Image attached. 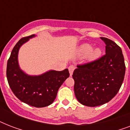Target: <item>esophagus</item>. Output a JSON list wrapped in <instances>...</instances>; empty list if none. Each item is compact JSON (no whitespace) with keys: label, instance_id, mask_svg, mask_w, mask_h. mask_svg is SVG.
Segmentation results:
<instances>
[{"label":"esophagus","instance_id":"34e87169","mask_svg":"<svg viewBox=\"0 0 130 130\" xmlns=\"http://www.w3.org/2000/svg\"><path fill=\"white\" fill-rule=\"evenodd\" d=\"M75 67L74 66V65H70L69 67V73H70V75H72V74H73V71H74V69H75Z\"/></svg>","mask_w":130,"mask_h":130}]
</instances>
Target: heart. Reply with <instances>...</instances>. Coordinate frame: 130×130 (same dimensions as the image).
<instances>
[{
    "instance_id": "1",
    "label": "heart",
    "mask_w": 130,
    "mask_h": 130,
    "mask_svg": "<svg viewBox=\"0 0 130 130\" xmlns=\"http://www.w3.org/2000/svg\"><path fill=\"white\" fill-rule=\"evenodd\" d=\"M92 46L88 44L82 45L80 47V53L84 55H88V54L89 58L90 59H94L100 55L101 51L99 48H96L92 50Z\"/></svg>"
}]
</instances>
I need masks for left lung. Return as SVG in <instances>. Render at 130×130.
Masks as SVG:
<instances>
[{
  "mask_svg": "<svg viewBox=\"0 0 130 130\" xmlns=\"http://www.w3.org/2000/svg\"><path fill=\"white\" fill-rule=\"evenodd\" d=\"M101 39L106 44V53L96 60L77 65L72 75L76 99L88 107H97L111 101L124 79L125 65L121 48L107 38Z\"/></svg>",
  "mask_w": 130,
  "mask_h": 130,
  "instance_id": "8db88e82",
  "label": "left lung"
}]
</instances>
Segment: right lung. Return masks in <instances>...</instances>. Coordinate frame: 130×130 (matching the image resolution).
<instances>
[{"mask_svg":"<svg viewBox=\"0 0 130 130\" xmlns=\"http://www.w3.org/2000/svg\"><path fill=\"white\" fill-rule=\"evenodd\" d=\"M34 35L19 40L7 61V77L13 94L20 101L35 107H44L53 103L57 92L69 76V70L49 71L38 76H29L19 69L17 55L21 45Z\"/></svg>","mask_w":130,"mask_h":130,"instance_id":"right-lung-1","label":"right lung"}]
</instances>
